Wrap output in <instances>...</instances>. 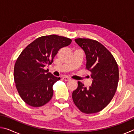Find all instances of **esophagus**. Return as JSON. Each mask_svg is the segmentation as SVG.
I'll return each instance as SVG.
<instances>
[{"mask_svg":"<svg viewBox=\"0 0 134 134\" xmlns=\"http://www.w3.org/2000/svg\"><path fill=\"white\" fill-rule=\"evenodd\" d=\"M63 80H65V81H69V80H71V79H70V78L68 77H66V76L63 77Z\"/></svg>","mask_w":134,"mask_h":134,"instance_id":"1","label":"esophagus"}]
</instances>
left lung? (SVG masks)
<instances>
[{"label":"left lung","mask_w":134,"mask_h":134,"mask_svg":"<svg viewBox=\"0 0 134 134\" xmlns=\"http://www.w3.org/2000/svg\"><path fill=\"white\" fill-rule=\"evenodd\" d=\"M75 42L85 51L86 69L91 72L92 86L89 89L78 81L72 98L81 112L97 113L105 108L114 96L119 81L118 66L108 49L95 40L77 38Z\"/></svg>","instance_id":"1"}]
</instances>
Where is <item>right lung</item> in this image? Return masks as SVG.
Masks as SVG:
<instances>
[{"instance_id":"1","label":"right lung","mask_w":134,"mask_h":134,"mask_svg":"<svg viewBox=\"0 0 134 134\" xmlns=\"http://www.w3.org/2000/svg\"><path fill=\"white\" fill-rule=\"evenodd\" d=\"M71 42L70 38L57 35L43 36L22 51L15 63L13 77L18 92L26 104L40 107L51 99L53 86L60 77L44 68L52 64L59 49Z\"/></svg>"}]
</instances>
